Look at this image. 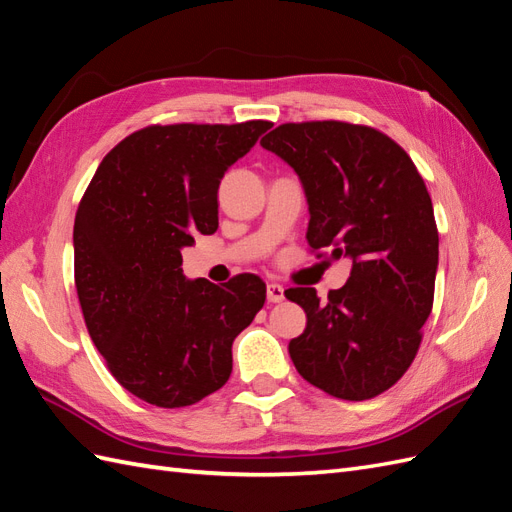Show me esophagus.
Listing matches in <instances>:
<instances>
[{"mask_svg":"<svg viewBox=\"0 0 512 512\" xmlns=\"http://www.w3.org/2000/svg\"><path fill=\"white\" fill-rule=\"evenodd\" d=\"M266 298H268V303H281V300L285 298L283 285H279V283H268V287H266Z\"/></svg>","mask_w":512,"mask_h":512,"instance_id":"34e87169","label":"esophagus"}]
</instances>
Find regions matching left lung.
Listing matches in <instances>:
<instances>
[{
  "instance_id": "obj_1",
  "label": "left lung",
  "mask_w": 512,
  "mask_h": 512,
  "mask_svg": "<svg viewBox=\"0 0 512 512\" xmlns=\"http://www.w3.org/2000/svg\"><path fill=\"white\" fill-rule=\"evenodd\" d=\"M261 147L303 183L311 251L352 259L326 303L313 287L285 292L307 313L290 357L313 387L370 400L409 370L432 311L439 233L426 183L400 144L368 125L283 123Z\"/></svg>"
}]
</instances>
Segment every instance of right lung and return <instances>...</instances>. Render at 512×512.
Segmentation results:
<instances>
[{
    "mask_svg": "<svg viewBox=\"0 0 512 512\" xmlns=\"http://www.w3.org/2000/svg\"><path fill=\"white\" fill-rule=\"evenodd\" d=\"M270 121L149 125L103 157L75 214V287L108 370L136 398L179 409L229 381L231 346L266 283L186 279L181 248L218 229V186Z\"/></svg>",
    "mask_w": 512,
    "mask_h": 512,
    "instance_id": "right-lung-1",
    "label": "right lung"
}]
</instances>
